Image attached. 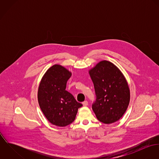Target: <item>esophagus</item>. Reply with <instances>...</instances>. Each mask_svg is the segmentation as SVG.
Segmentation results:
<instances>
[{"instance_id":"1","label":"esophagus","mask_w":159,"mask_h":159,"mask_svg":"<svg viewBox=\"0 0 159 159\" xmlns=\"http://www.w3.org/2000/svg\"><path fill=\"white\" fill-rule=\"evenodd\" d=\"M83 105L84 107H86L88 105V101H84V102H83Z\"/></svg>"}]
</instances>
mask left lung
<instances>
[{"instance_id": "left-lung-1", "label": "left lung", "mask_w": 159, "mask_h": 159, "mask_svg": "<svg viewBox=\"0 0 159 159\" xmlns=\"http://www.w3.org/2000/svg\"><path fill=\"white\" fill-rule=\"evenodd\" d=\"M96 101L92 110L97 119L106 124L119 120L125 113L130 99V89L124 74L116 66L102 61L89 70Z\"/></svg>"}]
</instances>
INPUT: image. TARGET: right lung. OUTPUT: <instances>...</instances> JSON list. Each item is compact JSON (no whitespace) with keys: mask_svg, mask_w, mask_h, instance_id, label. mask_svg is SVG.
<instances>
[{"mask_svg":"<svg viewBox=\"0 0 159 159\" xmlns=\"http://www.w3.org/2000/svg\"><path fill=\"white\" fill-rule=\"evenodd\" d=\"M71 72L59 64L47 70L38 88V102L46 118L52 124L65 127L74 121L83 105L66 91Z\"/></svg>","mask_w":159,"mask_h":159,"instance_id":"1","label":"right lung"}]
</instances>
